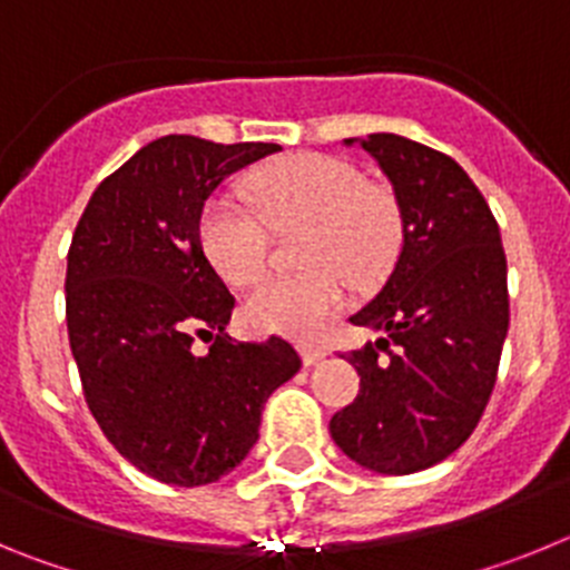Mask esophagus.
<instances>
[{
	"mask_svg": "<svg viewBox=\"0 0 570 570\" xmlns=\"http://www.w3.org/2000/svg\"><path fill=\"white\" fill-rule=\"evenodd\" d=\"M299 354H302V362H305L308 367L320 365V362L325 360V351H322V347H314V345H302Z\"/></svg>",
	"mask_w": 570,
	"mask_h": 570,
	"instance_id": "esophagus-1",
	"label": "esophagus"
}]
</instances>
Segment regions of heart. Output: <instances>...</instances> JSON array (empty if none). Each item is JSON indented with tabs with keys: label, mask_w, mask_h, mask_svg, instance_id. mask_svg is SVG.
Listing matches in <instances>:
<instances>
[{
	"label": "heart",
	"mask_w": 570,
	"mask_h": 570,
	"mask_svg": "<svg viewBox=\"0 0 570 570\" xmlns=\"http://www.w3.org/2000/svg\"><path fill=\"white\" fill-rule=\"evenodd\" d=\"M248 210L214 196L199 216V245L228 285H250L268 268V230L308 228L299 262L305 274L262 282L245 302V320L262 334L314 340L354 288L380 282L400 250V208L345 159L299 154L262 168L248 183Z\"/></svg>",
	"instance_id": "obj_1"
}]
</instances>
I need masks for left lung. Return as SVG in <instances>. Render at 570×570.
Here are the masks:
<instances>
[{"mask_svg":"<svg viewBox=\"0 0 570 570\" xmlns=\"http://www.w3.org/2000/svg\"><path fill=\"white\" fill-rule=\"evenodd\" d=\"M342 145H360L387 176L402 250L351 316L382 336L345 354L360 396L334 414L331 436L365 471L402 476L454 454L485 411L508 334L505 250L485 196L451 156L400 134Z\"/></svg>","mask_w":570,"mask_h":570,"instance_id":"1","label":"left lung"}]
</instances>
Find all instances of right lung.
Segmentation results:
<instances>
[{
	"label": "right lung",
	"instance_id": "right-lung-1",
	"mask_svg": "<svg viewBox=\"0 0 570 570\" xmlns=\"http://www.w3.org/2000/svg\"><path fill=\"white\" fill-rule=\"evenodd\" d=\"M276 150L154 139L94 190L70 242L65 308L90 414L130 465L168 485L234 471L268 396L302 367L279 336L230 340L236 299L199 245L208 196ZM194 335L215 345L199 352Z\"/></svg>",
	"mask_w": 570,
	"mask_h": 570
}]
</instances>
